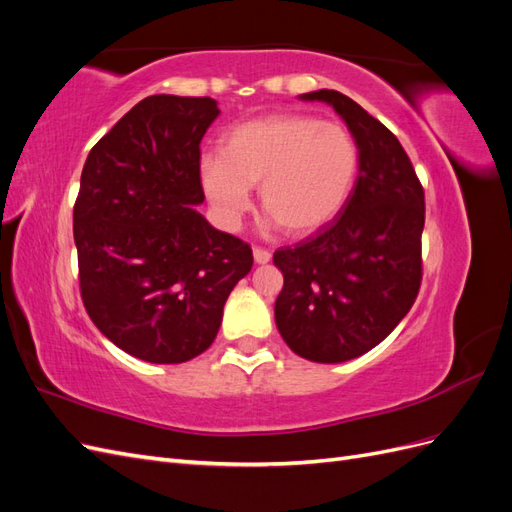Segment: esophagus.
Here are the masks:
<instances>
[{
	"mask_svg": "<svg viewBox=\"0 0 512 512\" xmlns=\"http://www.w3.org/2000/svg\"><path fill=\"white\" fill-rule=\"evenodd\" d=\"M271 260V252L269 250H262V247H254V262L258 265H267Z\"/></svg>",
	"mask_w": 512,
	"mask_h": 512,
	"instance_id": "34e87169",
	"label": "esophagus"
}]
</instances>
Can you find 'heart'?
<instances>
[{
	"label": "heart",
	"instance_id": "heart-1",
	"mask_svg": "<svg viewBox=\"0 0 512 512\" xmlns=\"http://www.w3.org/2000/svg\"><path fill=\"white\" fill-rule=\"evenodd\" d=\"M359 145L342 123L301 113H275L232 126L220 156H205L198 181L215 213L235 226L258 185L267 226L305 237L327 226L350 196Z\"/></svg>",
	"mask_w": 512,
	"mask_h": 512
}]
</instances>
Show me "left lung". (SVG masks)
<instances>
[{
    "label": "left lung",
    "mask_w": 512,
    "mask_h": 512,
    "mask_svg": "<svg viewBox=\"0 0 512 512\" xmlns=\"http://www.w3.org/2000/svg\"><path fill=\"white\" fill-rule=\"evenodd\" d=\"M327 102L359 145V177L316 237L273 254L284 273L275 324L292 352L316 363L356 359L401 322L421 288L425 192L397 136L333 89Z\"/></svg>",
    "instance_id": "obj_1"
}]
</instances>
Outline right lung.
<instances>
[{
    "label": "right lung",
    "instance_id": "obj_1",
    "mask_svg": "<svg viewBox=\"0 0 512 512\" xmlns=\"http://www.w3.org/2000/svg\"><path fill=\"white\" fill-rule=\"evenodd\" d=\"M213 98L149 96L89 151L74 203L81 299L102 335L147 363H185L220 331L252 247L196 205Z\"/></svg>",
    "mask_w": 512,
    "mask_h": 512
}]
</instances>
